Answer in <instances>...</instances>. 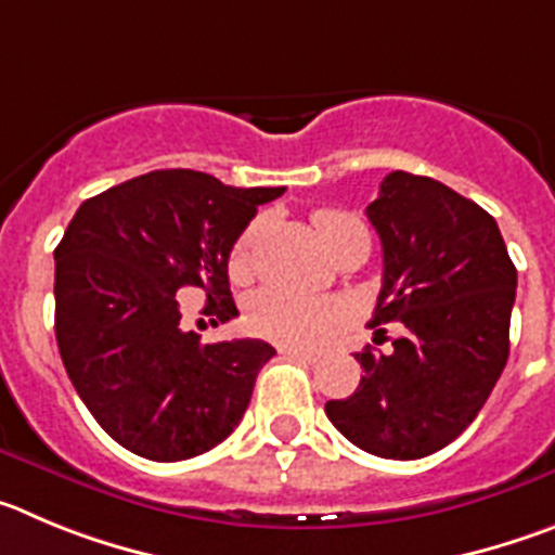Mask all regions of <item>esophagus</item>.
Returning a JSON list of instances; mask_svg holds the SVG:
<instances>
[{
    "label": "esophagus",
    "instance_id": "34e87169",
    "mask_svg": "<svg viewBox=\"0 0 555 555\" xmlns=\"http://www.w3.org/2000/svg\"><path fill=\"white\" fill-rule=\"evenodd\" d=\"M282 353L287 359H298V362H304V364L321 362V357H323L321 351H298V348H282Z\"/></svg>",
    "mask_w": 555,
    "mask_h": 555
}]
</instances>
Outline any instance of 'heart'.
I'll list each match as a JSON object with an SVG mask.
<instances>
[{"label": "heart", "mask_w": 555, "mask_h": 555, "mask_svg": "<svg viewBox=\"0 0 555 555\" xmlns=\"http://www.w3.org/2000/svg\"><path fill=\"white\" fill-rule=\"evenodd\" d=\"M314 229L323 237L328 251L348 241H367V229L351 212H339V209H321L312 218ZM268 221L266 218H254L241 237L234 241L232 254H229V276L234 282H246L257 266L259 243L266 237ZM337 321V309L328 301L318 298L293 296L287 289L266 287L254 293L246 307V326L257 337H266L279 343V346H312L314 339H321L328 328Z\"/></svg>", "instance_id": "b5f03b06"}]
</instances>
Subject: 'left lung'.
I'll use <instances>...</instances> for the list:
<instances>
[{"label": "left lung", "mask_w": 555, "mask_h": 555, "mask_svg": "<svg viewBox=\"0 0 555 555\" xmlns=\"http://www.w3.org/2000/svg\"><path fill=\"white\" fill-rule=\"evenodd\" d=\"M367 218L384 251L371 328L398 334L357 353V392L326 414L362 451L409 462L453 442L501 378L517 268L495 218L431 177L387 173Z\"/></svg>", "instance_id": "1"}]
</instances>
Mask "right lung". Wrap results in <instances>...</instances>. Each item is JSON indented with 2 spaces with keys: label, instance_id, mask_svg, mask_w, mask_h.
<instances>
[{
  "label": "right lung",
  "instance_id": "right-lung-1",
  "mask_svg": "<svg viewBox=\"0 0 555 555\" xmlns=\"http://www.w3.org/2000/svg\"><path fill=\"white\" fill-rule=\"evenodd\" d=\"M284 188H229L188 168L152 171L82 202L54 248V334L74 389L118 446L152 462L216 448L243 421L273 348L207 343L182 328L184 289L202 314H237L229 254L259 204Z\"/></svg>",
  "mask_w": 555,
  "mask_h": 555
}]
</instances>
